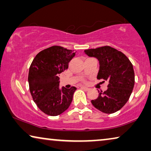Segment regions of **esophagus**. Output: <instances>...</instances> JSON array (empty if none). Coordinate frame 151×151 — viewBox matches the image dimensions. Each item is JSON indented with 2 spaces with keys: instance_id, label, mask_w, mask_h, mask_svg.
<instances>
[{
  "instance_id": "obj_1",
  "label": "esophagus",
  "mask_w": 151,
  "mask_h": 151,
  "mask_svg": "<svg viewBox=\"0 0 151 151\" xmlns=\"http://www.w3.org/2000/svg\"><path fill=\"white\" fill-rule=\"evenodd\" d=\"M81 88H82V89H84V90H85V91H88V90H89V88H88V87H86V86H81Z\"/></svg>"
}]
</instances>
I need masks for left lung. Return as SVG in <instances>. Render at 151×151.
<instances>
[{"label": "left lung", "instance_id": "left-lung-1", "mask_svg": "<svg viewBox=\"0 0 151 151\" xmlns=\"http://www.w3.org/2000/svg\"><path fill=\"white\" fill-rule=\"evenodd\" d=\"M84 53L99 61L97 78L109 81L108 88L104 92L98 91V98L91 100L92 104L108 114L119 111L129 100L135 84V73L131 61L122 52L109 46L86 49Z\"/></svg>", "mask_w": 151, "mask_h": 151}]
</instances>
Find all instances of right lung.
I'll return each instance as SVG.
<instances>
[{"mask_svg": "<svg viewBox=\"0 0 151 151\" xmlns=\"http://www.w3.org/2000/svg\"><path fill=\"white\" fill-rule=\"evenodd\" d=\"M75 55L74 51L52 46L41 51L33 60L28 76L30 93L34 102L45 114L56 116L71 104L76 88H60L58 76L68 69Z\"/></svg>", "mask_w": 151, "mask_h": 151, "instance_id": "add662e5", "label": "right lung"}]
</instances>
